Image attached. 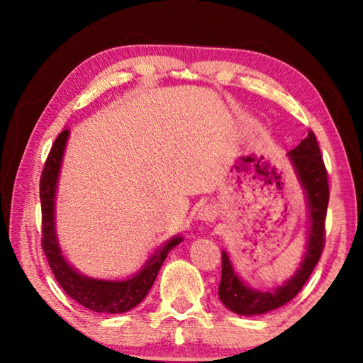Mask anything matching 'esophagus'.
Returning a JSON list of instances; mask_svg holds the SVG:
<instances>
[{
  "label": "esophagus",
  "instance_id": "34e87169",
  "mask_svg": "<svg viewBox=\"0 0 363 363\" xmlns=\"http://www.w3.org/2000/svg\"><path fill=\"white\" fill-rule=\"evenodd\" d=\"M216 216H218L216 206H213V205H205L199 210V218L201 220H214L216 219Z\"/></svg>",
  "mask_w": 363,
  "mask_h": 363
}]
</instances>
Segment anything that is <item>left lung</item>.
I'll return each instance as SVG.
<instances>
[{"instance_id":"8db88e82","label":"left lung","mask_w":363,"mask_h":363,"mask_svg":"<svg viewBox=\"0 0 363 363\" xmlns=\"http://www.w3.org/2000/svg\"><path fill=\"white\" fill-rule=\"evenodd\" d=\"M290 160L307 195V205L311 211L309 242L304 255V261L294 277L275 290L256 291L251 290L237 277L230 266L229 257L223 253V270H220L219 298L225 307L240 315H256L274 311L277 307L291 301L304 286L312 270L320 259L325 247V219L330 199L328 174L322 160L320 147L315 139L314 131L307 133V138L299 143L298 147L290 150Z\"/></svg>"}]
</instances>
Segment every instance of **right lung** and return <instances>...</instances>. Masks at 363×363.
I'll return each mask as SVG.
<instances>
[{
	"label": "right lung",
	"instance_id": "1",
	"mask_svg": "<svg viewBox=\"0 0 363 363\" xmlns=\"http://www.w3.org/2000/svg\"><path fill=\"white\" fill-rule=\"evenodd\" d=\"M67 138H69V130H64L54 140L40 177L41 247L57 284L72 299L88 307L89 311L121 314V312H128L133 307H136L147 296L163 261L167 259L173 247L181 243L182 238L174 237L163 248L157 250V253L145 262L144 269L130 280L108 281L88 279L79 275L75 269H72L60 253L56 240V230H54V195H56L57 176Z\"/></svg>",
	"mask_w": 363,
	"mask_h": 363
}]
</instances>
